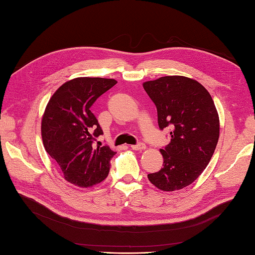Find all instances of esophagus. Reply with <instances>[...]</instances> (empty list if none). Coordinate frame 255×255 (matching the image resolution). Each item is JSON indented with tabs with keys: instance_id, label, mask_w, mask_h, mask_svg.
Instances as JSON below:
<instances>
[{
	"instance_id": "1",
	"label": "esophagus",
	"mask_w": 255,
	"mask_h": 255,
	"mask_svg": "<svg viewBox=\"0 0 255 255\" xmlns=\"http://www.w3.org/2000/svg\"><path fill=\"white\" fill-rule=\"evenodd\" d=\"M145 148H147V145H145L144 143H142V142H140V143H138V144H133V145H131V149L132 150H136V151H139V150H144Z\"/></svg>"
}]
</instances>
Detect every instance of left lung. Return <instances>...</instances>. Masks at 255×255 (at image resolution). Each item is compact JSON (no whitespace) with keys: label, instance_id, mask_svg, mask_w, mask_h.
<instances>
[{"label":"left lung","instance_id":"8db88e82","mask_svg":"<svg viewBox=\"0 0 255 255\" xmlns=\"http://www.w3.org/2000/svg\"><path fill=\"white\" fill-rule=\"evenodd\" d=\"M156 106L160 129L172 128L171 141L161 149L163 167L148 174L161 191L182 189L208 165L219 139V116L209 92L196 80L182 75L144 82Z\"/></svg>","mask_w":255,"mask_h":255}]
</instances>
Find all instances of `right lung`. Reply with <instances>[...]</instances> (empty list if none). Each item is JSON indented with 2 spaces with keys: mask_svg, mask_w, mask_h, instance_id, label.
Listing matches in <instances>:
<instances>
[{
  "mask_svg": "<svg viewBox=\"0 0 255 255\" xmlns=\"http://www.w3.org/2000/svg\"><path fill=\"white\" fill-rule=\"evenodd\" d=\"M117 83L114 79L77 78L63 83L50 97L41 119L42 143L63 173L64 180L91 187L108 175L116 152L95 145L103 130L91 107Z\"/></svg>",
  "mask_w": 255,
  "mask_h": 255,
  "instance_id": "1",
  "label": "right lung"
}]
</instances>
